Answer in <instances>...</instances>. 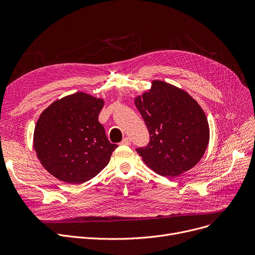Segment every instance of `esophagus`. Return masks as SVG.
<instances>
[{
	"label": "esophagus",
	"mask_w": 255,
	"mask_h": 255,
	"mask_svg": "<svg viewBox=\"0 0 255 255\" xmlns=\"http://www.w3.org/2000/svg\"><path fill=\"white\" fill-rule=\"evenodd\" d=\"M131 143V139L129 137H124L123 140L121 141V144H124V145H129Z\"/></svg>",
	"instance_id": "34e87169"
}]
</instances>
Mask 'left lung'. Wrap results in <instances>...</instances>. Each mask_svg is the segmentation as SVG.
<instances>
[{
  "instance_id": "left-lung-1",
  "label": "left lung",
  "mask_w": 255,
  "mask_h": 255,
  "mask_svg": "<svg viewBox=\"0 0 255 255\" xmlns=\"http://www.w3.org/2000/svg\"><path fill=\"white\" fill-rule=\"evenodd\" d=\"M150 141L137 148L144 163L158 175L178 177L204 156L210 138L207 117L188 93L161 80L135 98Z\"/></svg>"
}]
</instances>
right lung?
<instances>
[{
	"label": "right lung",
	"mask_w": 255,
	"mask_h": 255,
	"mask_svg": "<svg viewBox=\"0 0 255 255\" xmlns=\"http://www.w3.org/2000/svg\"><path fill=\"white\" fill-rule=\"evenodd\" d=\"M103 104V99L77 92L51 103L39 117L34 149L53 177L82 184L110 162L118 145L107 139L98 121Z\"/></svg>",
	"instance_id": "add662e5"
}]
</instances>
